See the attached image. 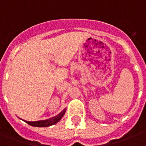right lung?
Instances as JSON below:
<instances>
[{
    "instance_id": "1",
    "label": "right lung",
    "mask_w": 146,
    "mask_h": 146,
    "mask_svg": "<svg viewBox=\"0 0 146 146\" xmlns=\"http://www.w3.org/2000/svg\"><path fill=\"white\" fill-rule=\"evenodd\" d=\"M66 109H64V110H62L58 115H55V116L52 117L51 118H49L47 120H42V121H23L26 122L28 124L31 125L32 126H37V127H47V126H52L54 125L55 123H58L59 121L62 118V117L64 116V114L66 113Z\"/></svg>"
}]
</instances>
